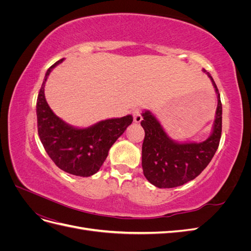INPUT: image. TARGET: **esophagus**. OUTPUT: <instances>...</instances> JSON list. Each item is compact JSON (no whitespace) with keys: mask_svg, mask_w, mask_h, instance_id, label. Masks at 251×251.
Wrapping results in <instances>:
<instances>
[{"mask_svg":"<svg viewBox=\"0 0 251 251\" xmlns=\"http://www.w3.org/2000/svg\"><path fill=\"white\" fill-rule=\"evenodd\" d=\"M132 115H133V120H134V123H136V124H139L140 121L142 120L141 112H140L138 109H135V110L133 111V113H132Z\"/></svg>","mask_w":251,"mask_h":251,"instance_id":"1","label":"esophagus"}]
</instances>
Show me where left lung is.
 <instances>
[{
	"mask_svg": "<svg viewBox=\"0 0 251 251\" xmlns=\"http://www.w3.org/2000/svg\"><path fill=\"white\" fill-rule=\"evenodd\" d=\"M203 71L210 78L218 97L214 128L206 140L187 143L174 141L153 114L142 112L141 126L146 133L142 143V170L144 177L156 187H177L194 180L208 165L218 150L222 133L221 98L211 75Z\"/></svg>",
	"mask_w": 251,
	"mask_h": 251,
	"instance_id": "1",
	"label": "left lung"
}]
</instances>
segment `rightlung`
Returning a JSON list of instances; mask_svg holds the SVG:
<instances>
[{
	"label": "right lung",
	"mask_w": 251,
	"mask_h": 251,
	"mask_svg": "<svg viewBox=\"0 0 251 251\" xmlns=\"http://www.w3.org/2000/svg\"><path fill=\"white\" fill-rule=\"evenodd\" d=\"M64 58L52 65L45 75L36 101L37 132L44 149L56 166L66 173L90 177L100 171L109 150L132 124V115L101 120L86 128L66 124L50 109L44 87L50 72Z\"/></svg>",
	"instance_id": "obj_1"
}]
</instances>
